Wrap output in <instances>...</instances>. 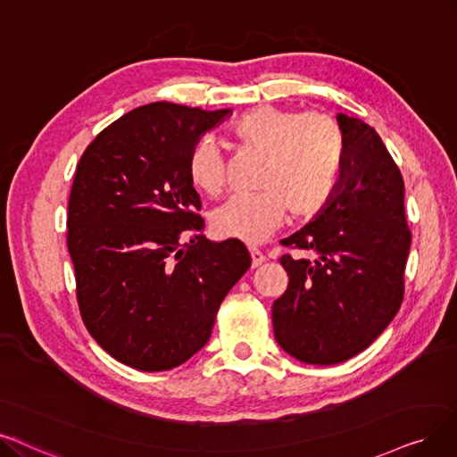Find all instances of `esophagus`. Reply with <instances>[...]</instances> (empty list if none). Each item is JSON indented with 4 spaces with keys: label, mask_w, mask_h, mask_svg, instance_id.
I'll return each mask as SVG.
<instances>
[{
    "label": "esophagus",
    "mask_w": 457,
    "mask_h": 457,
    "mask_svg": "<svg viewBox=\"0 0 457 457\" xmlns=\"http://www.w3.org/2000/svg\"><path fill=\"white\" fill-rule=\"evenodd\" d=\"M262 262H266V254L257 247H251V264H253V268L261 266Z\"/></svg>",
    "instance_id": "34e87169"
}]
</instances>
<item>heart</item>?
Listing matches in <instances>:
<instances>
[{"label":"heart","instance_id":"obj_1","mask_svg":"<svg viewBox=\"0 0 457 457\" xmlns=\"http://www.w3.org/2000/svg\"><path fill=\"white\" fill-rule=\"evenodd\" d=\"M232 135L245 148L264 155L257 181L261 191L234 195L212 213L217 236L262 244L281 227L287 210L305 221L332 203L341 181L345 138L330 114L262 104L236 120ZM187 174L206 195L223 189L225 159L210 138L195 142Z\"/></svg>","mask_w":457,"mask_h":457}]
</instances>
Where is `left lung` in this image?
Segmentation results:
<instances>
[{
  "label": "left lung",
  "instance_id": "left-lung-1",
  "mask_svg": "<svg viewBox=\"0 0 457 457\" xmlns=\"http://www.w3.org/2000/svg\"><path fill=\"white\" fill-rule=\"evenodd\" d=\"M345 138L332 203L281 244L313 259H279L285 295L271 305L276 341L313 366L356 356L385 332L405 295L411 247L403 176L377 131L339 114Z\"/></svg>",
  "mask_w": 457,
  "mask_h": 457
}]
</instances>
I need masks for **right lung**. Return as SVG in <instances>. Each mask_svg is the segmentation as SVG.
Returning a JSON list of instances; mask_svg holds the SVG:
<instances>
[{
  "mask_svg": "<svg viewBox=\"0 0 457 457\" xmlns=\"http://www.w3.org/2000/svg\"><path fill=\"white\" fill-rule=\"evenodd\" d=\"M230 111L159 101L127 112L82 154L67 247L82 320L103 349L167 371L208 343L217 309L251 266L240 240L204 236L187 159Z\"/></svg>",
  "mask_w": 457,
  "mask_h": 457,
  "instance_id": "add662e5",
  "label": "right lung"
}]
</instances>
